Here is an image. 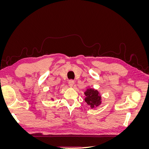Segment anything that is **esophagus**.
Masks as SVG:
<instances>
[{"instance_id": "34e87169", "label": "esophagus", "mask_w": 149, "mask_h": 149, "mask_svg": "<svg viewBox=\"0 0 149 149\" xmlns=\"http://www.w3.org/2000/svg\"><path fill=\"white\" fill-rule=\"evenodd\" d=\"M74 84V82L73 80H70L68 81V85H69L70 87H73Z\"/></svg>"}]
</instances>
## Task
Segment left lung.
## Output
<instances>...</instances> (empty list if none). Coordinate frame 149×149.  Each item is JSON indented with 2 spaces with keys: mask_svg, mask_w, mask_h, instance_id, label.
<instances>
[{
  "mask_svg": "<svg viewBox=\"0 0 149 149\" xmlns=\"http://www.w3.org/2000/svg\"><path fill=\"white\" fill-rule=\"evenodd\" d=\"M84 93L86 96L84 101L91 109H94L101 104V96L97 90L88 88Z\"/></svg>",
  "mask_w": 149,
  "mask_h": 149,
  "instance_id": "1",
  "label": "left lung"
}]
</instances>
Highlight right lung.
<instances>
[{"mask_svg": "<svg viewBox=\"0 0 149 149\" xmlns=\"http://www.w3.org/2000/svg\"><path fill=\"white\" fill-rule=\"evenodd\" d=\"M52 100H53V98H52Z\"/></svg>", "mask_w": 149, "mask_h": 149, "instance_id": "add662e5", "label": "right lung"}]
</instances>
